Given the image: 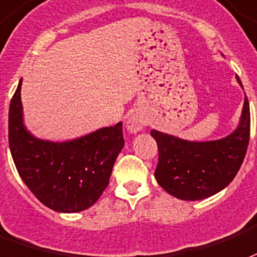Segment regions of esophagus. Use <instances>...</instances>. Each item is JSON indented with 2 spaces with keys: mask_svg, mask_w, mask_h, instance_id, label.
Wrapping results in <instances>:
<instances>
[{
  "mask_svg": "<svg viewBox=\"0 0 257 257\" xmlns=\"http://www.w3.org/2000/svg\"><path fill=\"white\" fill-rule=\"evenodd\" d=\"M145 127V120L141 115L138 113H131L128 117H127L126 121V128L130 131L131 134H137L140 133Z\"/></svg>",
  "mask_w": 257,
  "mask_h": 257,
  "instance_id": "34e87169",
  "label": "esophagus"
}]
</instances>
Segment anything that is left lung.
Wrapping results in <instances>:
<instances>
[{
	"instance_id": "left-lung-1",
	"label": "left lung",
	"mask_w": 257,
	"mask_h": 257,
	"mask_svg": "<svg viewBox=\"0 0 257 257\" xmlns=\"http://www.w3.org/2000/svg\"><path fill=\"white\" fill-rule=\"evenodd\" d=\"M242 87L241 80L237 76ZM250 133V112L245 97L239 124L230 136L216 141H186L152 130L159 148L155 178L171 196L186 201L211 197L223 190L244 162Z\"/></svg>"
}]
</instances>
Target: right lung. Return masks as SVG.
Here are the masks:
<instances>
[{
  "label": "right lung",
  "mask_w": 257,
  "mask_h": 257,
  "mask_svg": "<svg viewBox=\"0 0 257 257\" xmlns=\"http://www.w3.org/2000/svg\"><path fill=\"white\" fill-rule=\"evenodd\" d=\"M22 80L9 105V148L19 175L41 203L57 212H80L100 198L124 147L123 124L65 142L39 140L23 121Z\"/></svg>",
  "instance_id": "add662e5"
}]
</instances>
